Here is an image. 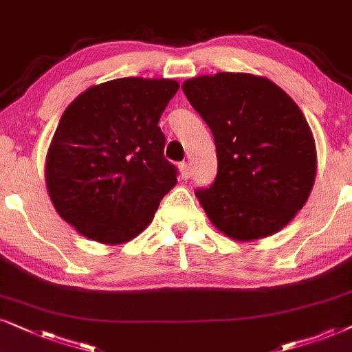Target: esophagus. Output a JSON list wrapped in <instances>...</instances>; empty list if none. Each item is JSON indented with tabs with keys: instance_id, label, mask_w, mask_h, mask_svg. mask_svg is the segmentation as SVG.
<instances>
[{
	"instance_id": "34e87169",
	"label": "esophagus",
	"mask_w": 352,
	"mask_h": 352,
	"mask_svg": "<svg viewBox=\"0 0 352 352\" xmlns=\"http://www.w3.org/2000/svg\"><path fill=\"white\" fill-rule=\"evenodd\" d=\"M179 168H180V177L184 180H186L190 177V166L186 162H182L180 166H179Z\"/></svg>"
}]
</instances>
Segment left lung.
Returning <instances> with one entry per match:
<instances>
[{
    "mask_svg": "<svg viewBox=\"0 0 352 352\" xmlns=\"http://www.w3.org/2000/svg\"><path fill=\"white\" fill-rule=\"evenodd\" d=\"M182 90L217 149L215 182L196 191L214 227L236 241L287 227L317 172L312 130L296 102L269 78L243 72L199 75Z\"/></svg>",
    "mask_w": 352,
    "mask_h": 352,
    "instance_id": "1",
    "label": "left lung"
}]
</instances>
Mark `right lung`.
Masks as SVG:
<instances>
[{
	"label": "right lung",
	"instance_id": "1",
	"mask_svg": "<svg viewBox=\"0 0 352 352\" xmlns=\"http://www.w3.org/2000/svg\"><path fill=\"white\" fill-rule=\"evenodd\" d=\"M179 87L116 78L87 88L64 111L46 153V190L56 212L88 240H133L177 185L157 124Z\"/></svg>",
	"mask_w": 352,
	"mask_h": 352
}]
</instances>
